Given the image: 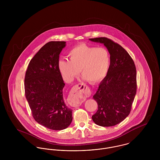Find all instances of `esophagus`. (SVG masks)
Masks as SVG:
<instances>
[{
    "label": "esophagus",
    "instance_id": "34e87169",
    "mask_svg": "<svg viewBox=\"0 0 160 160\" xmlns=\"http://www.w3.org/2000/svg\"><path fill=\"white\" fill-rule=\"evenodd\" d=\"M84 95L83 90L78 85L75 86L71 90L68 98L69 103L73 107L80 106L82 102V97Z\"/></svg>",
    "mask_w": 160,
    "mask_h": 160
}]
</instances>
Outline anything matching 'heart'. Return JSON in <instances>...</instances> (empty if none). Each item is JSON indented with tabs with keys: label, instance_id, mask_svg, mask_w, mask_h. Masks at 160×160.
I'll use <instances>...</instances> for the list:
<instances>
[{
	"label": "heart",
	"instance_id": "heart-1",
	"mask_svg": "<svg viewBox=\"0 0 160 160\" xmlns=\"http://www.w3.org/2000/svg\"><path fill=\"white\" fill-rule=\"evenodd\" d=\"M69 60H60L58 68L63 79L72 82L79 74L84 80L97 82L107 75L110 65V56L104 47L80 44L69 51Z\"/></svg>",
	"mask_w": 160,
	"mask_h": 160
}]
</instances>
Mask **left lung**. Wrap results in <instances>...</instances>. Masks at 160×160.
<instances>
[{
    "instance_id": "8db88e82",
    "label": "left lung",
    "mask_w": 160,
    "mask_h": 160,
    "mask_svg": "<svg viewBox=\"0 0 160 160\" xmlns=\"http://www.w3.org/2000/svg\"><path fill=\"white\" fill-rule=\"evenodd\" d=\"M103 44L110 55L107 76L93 96L98 110L93 121L103 127L113 126L122 121L131 110L137 91V72L134 62L128 52L107 38L89 39Z\"/></svg>"
}]
</instances>
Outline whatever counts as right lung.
<instances>
[{
    "label": "right lung",
    "instance_id": "right-lung-1",
    "mask_svg": "<svg viewBox=\"0 0 160 160\" xmlns=\"http://www.w3.org/2000/svg\"><path fill=\"white\" fill-rule=\"evenodd\" d=\"M65 41H50L31 60L24 78L26 100L34 119L48 129L63 130L70 125L72 111L63 99L65 85L58 68Z\"/></svg>",
    "mask_w": 160,
    "mask_h": 160
}]
</instances>
